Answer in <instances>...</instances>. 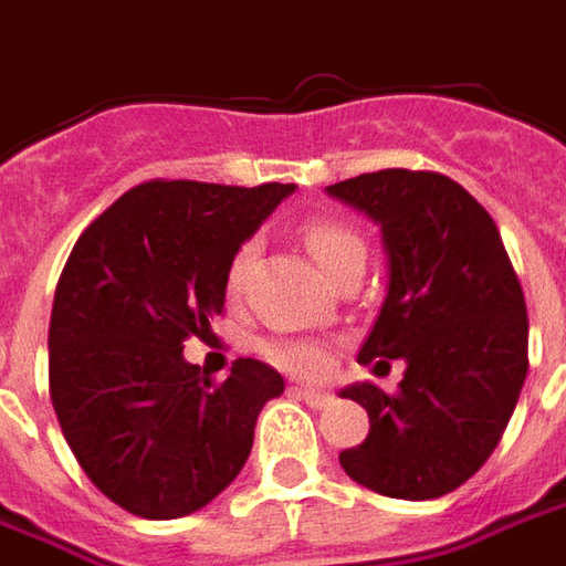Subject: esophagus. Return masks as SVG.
Segmentation results:
<instances>
[{
    "label": "esophagus",
    "instance_id": "obj_1",
    "mask_svg": "<svg viewBox=\"0 0 566 566\" xmlns=\"http://www.w3.org/2000/svg\"><path fill=\"white\" fill-rule=\"evenodd\" d=\"M294 394L303 400L306 406H312V409H324V406L331 403V394L321 391V388H308V385H300V388H294Z\"/></svg>",
    "mask_w": 566,
    "mask_h": 566
}]
</instances>
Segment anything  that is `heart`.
I'll list each match as a JSON object with an SVG mask.
<instances>
[{"label":"heart","instance_id":"b5f03b06","mask_svg":"<svg viewBox=\"0 0 566 566\" xmlns=\"http://www.w3.org/2000/svg\"><path fill=\"white\" fill-rule=\"evenodd\" d=\"M303 239H306L312 258L318 260V266L331 279L352 258H367L364 239L339 221H312ZM254 260H258V242H245L235 251V258L230 260V270H227V291L230 294L245 291ZM260 352L270 364H275L284 373H294V376H318L321 369H327V364H331V352L321 343H312V339H270V343H263Z\"/></svg>","mask_w":566,"mask_h":566}]
</instances>
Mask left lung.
Returning a JSON list of instances; mask_svg holds the SVG:
<instances>
[{
	"instance_id": "8db88e82",
	"label": "left lung",
	"mask_w": 566,
	"mask_h": 566,
	"mask_svg": "<svg viewBox=\"0 0 566 566\" xmlns=\"http://www.w3.org/2000/svg\"><path fill=\"white\" fill-rule=\"evenodd\" d=\"M379 223L388 294L360 364L403 360L400 391H339L367 409V439L339 454L357 485L397 500L461 488L497 449L527 376V306L491 221L458 181L381 169L324 187Z\"/></svg>"
}]
</instances>
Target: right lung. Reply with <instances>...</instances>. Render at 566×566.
I'll list each match as a JSON object with an SVG mask.
<instances>
[{
	"label": "right lung",
	"instance_id": "obj_1",
	"mask_svg": "<svg viewBox=\"0 0 566 566\" xmlns=\"http://www.w3.org/2000/svg\"><path fill=\"white\" fill-rule=\"evenodd\" d=\"M296 185L148 181L81 233L51 312V403L105 497L142 518L202 510L242 473L284 379L239 357L223 385L185 360L223 312L227 270Z\"/></svg>",
	"mask_w": 566,
	"mask_h": 566
}]
</instances>
